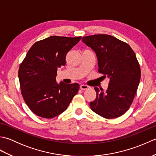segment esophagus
Returning <instances> with one entry per match:
<instances>
[{"label": "esophagus", "instance_id": "esophagus-1", "mask_svg": "<svg viewBox=\"0 0 156 156\" xmlns=\"http://www.w3.org/2000/svg\"><path fill=\"white\" fill-rule=\"evenodd\" d=\"M80 88L82 90H87L88 88H89V87L87 85H85V84H81Z\"/></svg>", "mask_w": 156, "mask_h": 156}]
</instances>
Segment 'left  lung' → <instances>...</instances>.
Masks as SVG:
<instances>
[{"label":"left lung","mask_w":156,"mask_h":156,"mask_svg":"<svg viewBox=\"0 0 156 156\" xmlns=\"http://www.w3.org/2000/svg\"><path fill=\"white\" fill-rule=\"evenodd\" d=\"M82 40L97 54L98 72L110 78L106 92L94 88L97 97L90 102V108L106 119L120 117L130 107L140 82L135 52L127 43L107 34L86 36Z\"/></svg>","instance_id":"8db88e82"}]
</instances>
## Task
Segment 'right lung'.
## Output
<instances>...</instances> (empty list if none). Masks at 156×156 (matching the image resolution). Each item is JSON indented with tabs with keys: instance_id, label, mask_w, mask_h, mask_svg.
Here are the masks:
<instances>
[{
	"instance_id": "add662e5",
	"label": "right lung",
	"mask_w": 156,
	"mask_h": 156,
	"mask_svg": "<svg viewBox=\"0 0 156 156\" xmlns=\"http://www.w3.org/2000/svg\"><path fill=\"white\" fill-rule=\"evenodd\" d=\"M81 37L51 36L35 42L20 65L21 94L36 115L51 119L60 115L78 93V83L58 84L55 77L58 68L66 65L68 52Z\"/></svg>"
}]
</instances>
